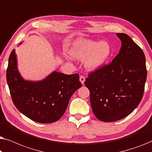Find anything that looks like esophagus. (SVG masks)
<instances>
[{"mask_svg": "<svg viewBox=\"0 0 152 152\" xmlns=\"http://www.w3.org/2000/svg\"><path fill=\"white\" fill-rule=\"evenodd\" d=\"M80 80L81 83H82V84H84V82H85V77L84 75H80Z\"/></svg>", "mask_w": 152, "mask_h": 152, "instance_id": "1", "label": "esophagus"}]
</instances>
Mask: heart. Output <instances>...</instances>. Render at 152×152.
<instances>
[{"mask_svg":"<svg viewBox=\"0 0 152 152\" xmlns=\"http://www.w3.org/2000/svg\"><path fill=\"white\" fill-rule=\"evenodd\" d=\"M112 54V48L106 41L78 39L72 44L70 55L79 60H85L88 70H94L104 65Z\"/></svg>","mask_w":152,"mask_h":152,"instance_id":"obj_1","label":"heart"}]
</instances>
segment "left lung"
<instances>
[{
    "label": "left lung",
    "mask_w": 152,
    "mask_h": 152,
    "mask_svg": "<svg viewBox=\"0 0 152 152\" xmlns=\"http://www.w3.org/2000/svg\"><path fill=\"white\" fill-rule=\"evenodd\" d=\"M119 54L111 63L88 74L84 84L90 91L94 115L102 122H115L126 117L142 98L147 79L142 50L124 33Z\"/></svg>",
    "instance_id": "8db88e82"
}]
</instances>
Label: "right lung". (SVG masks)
<instances>
[{
  "label": "right lung",
  "mask_w": 152,
  "mask_h": 152,
  "mask_svg": "<svg viewBox=\"0 0 152 152\" xmlns=\"http://www.w3.org/2000/svg\"><path fill=\"white\" fill-rule=\"evenodd\" d=\"M6 75L16 109L33 121L43 124L59 120L72 94L82 86L77 73L65 75L54 71L42 81L23 80L18 72L14 49L10 55Z\"/></svg>",
  "instance_id": "obj_1"
}]
</instances>
